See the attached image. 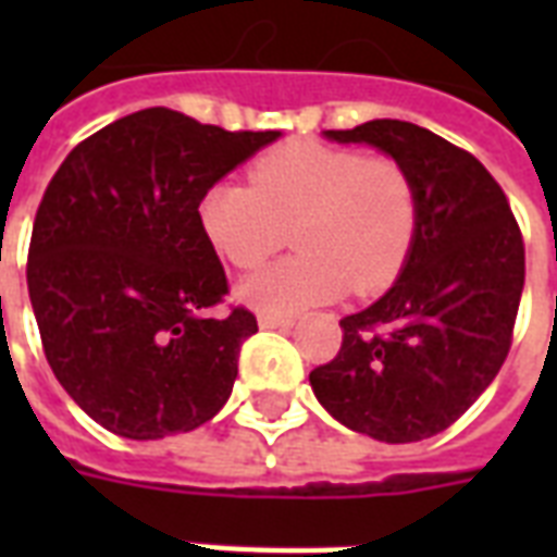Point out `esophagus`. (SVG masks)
I'll use <instances>...</instances> for the list:
<instances>
[{"instance_id": "1", "label": "esophagus", "mask_w": 557, "mask_h": 557, "mask_svg": "<svg viewBox=\"0 0 557 557\" xmlns=\"http://www.w3.org/2000/svg\"><path fill=\"white\" fill-rule=\"evenodd\" d=\"M257 323H260L262 330H280V326H288L292 318H283V314H271V312H260L257 314Z\"/></svg>"}]
</instances>
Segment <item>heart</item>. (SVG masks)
<instances>
[{"label": "heart", "instance_id": "obj_1", "mask_svg": "<svg viewBox=\"0 0 557 557\" xmlns=\"http://www.w3.org/2000/svg\"><path fill=\"white\" fill-rule=\"evenodd\" d=\"M210 245L236 269L269 260L295 234V257L265 265L239 286L245 304L297 314L352 288L375 295L401 274L416 227L413 173L393 156L292 141L253 161L251 185L216 182L199 201Z\"/></svg>", "mask_w": 557, "mask_h": 557}]
</instances>
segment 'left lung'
Returning a JSON list of instances; mask_svg holds the SVG:
<instances>
[{
  "instance_id": "8db88e82",
  "label": "left lung",
  "mask_w": 557,
  "mask_h": 557,
  "mask_svg": "<svg viewBox=\"0 0 557 557\" xmlns=\"http://www.w3.org/2000/svg\"><path fill=\"white\" fill-rule=\"evenodd\" d=\"M326 138L401 161L419 190V227L396 286L341 321L338 356L309 381L352 431L393 445L428 440L474 405L509 356L523 234L497 178L424 126L381 117Z\"/></svg>"
}]
</instances>
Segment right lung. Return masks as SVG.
Segmentation results:
<instances>
[{
	"mask_svg": "<svg viewBox=\"0 0 557 557\" xmlns=\"http://www.w3.org/2000/svg\"><path fill=\"white\" fill-rule=\"evenodd\" d=\"M277 135L141 109L77 144L48 182L30 306L57 381L107 431L164 440L231 396L257 318L245 306L210 314L231 288L199 201Z\"/></svg>",
	"mask_w": 557,
	"mask_h": 557,
	"instance_id": "right-lung-1",
	"label": "right lung"
}]
</instances>
